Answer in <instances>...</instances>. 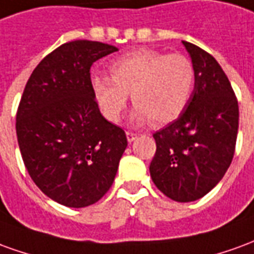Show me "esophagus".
Returning <instances> with one entry per match:
<instances>
[{
	"mask_svg": "<svg viewBox=\"0 0 254 254\" xmlns=\"http://www.w3.org/2000/svg\"><path fill=\"white\" fill-rule=\"evenodd\" d=\"M136 136H138V134H134V132H127V141L128 142L135 141Z\"/></svg>",
	"mask_w": 254,
	"mask_h": 254,
	"instance_id": "esophagus-1",
	"label": "esophagus"
}]
</instances>
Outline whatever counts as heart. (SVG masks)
<instances>
[{"label": "heart", "mask_w": 254, "mask_h": 254, "mask_svg": "<svg viewBox=\"0 0 254 254\" xmlns=\"http://www.w3.org/2000/svg\"><path fill=\"white\" fill-rule=\"evenodd\" d=\"M111 76L95 73L90 79L95 102L111 122H119L128 102L135 105V123L174 122L185 112L195 84V68L186 56L138 49L109 65Z\"/></svg>", "instance_id": "obj_1"}]
</instances>
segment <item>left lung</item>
I'll use <instances>...</instances> for the list:
<instances>
[{
    "mask_svg": "<svg viewBox=\"0 0 254 254\" xmlns=\"http://www.w3.org/2000/svg\"><path fill=\"white\" fill-rule=\"evenodd\" d=\"M195 68L191 100L179 118L153 134V183L178 202L204 197L216 186L234 157L238 101L222 66L209 53L182 41Z\"/></svg>",
    "mask_w": 254,
    "mask_h": 254,
    "instance_id": "8db88e82",
    "label": "left lung"
}]
</instances>
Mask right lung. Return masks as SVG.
<instances>
[{
	"instance_id": "obj_1",
	"label": "right lung",
	"mask_w": 254,
	"mask_h": 254,
	"mask_svg": "<svg viewBox=\"0 0 254 254\" xmlns=\"http://www.w3.org/2000/svg\"><path fill=\"white\" fill-rule=\"evenodd\" d=\"M118 50L86 39L61 45L32 71L17 109L28 174L49 198L69 208L105 195L127 147L126 132L102 116L90 84L93 63Z\"/></svg>"
}]
</instances>
